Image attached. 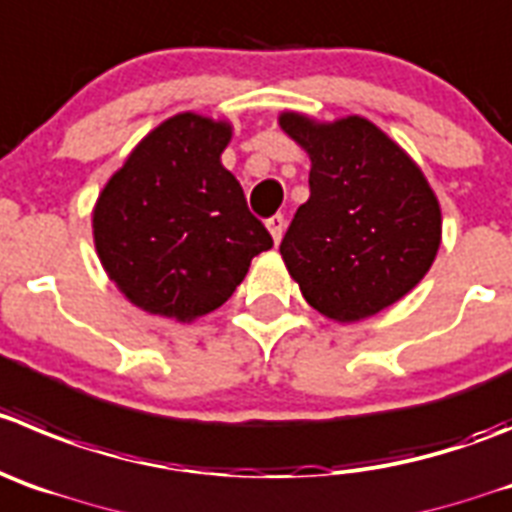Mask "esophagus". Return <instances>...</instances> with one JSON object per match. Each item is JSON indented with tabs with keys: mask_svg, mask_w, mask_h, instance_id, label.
Listing matches in <instances>:
<instances>
[{
	"mask_svg": "<svg viewBox=\"0 0 512 512\" xmlns=\"http://www.w3.org/2000/svg\"><path fill=\"white\" fill-rule=\"evenodd\" d=\"M267 229H270V234H272V242H275V245H280V240H283V232H285V217L283 214H275V217H270L267 219Z\"/></svg>",
	"mask_w": 512,
	"mask_h": 512,
	"instance_id": "1",
	"label": "esophagus"
}]
</instances>
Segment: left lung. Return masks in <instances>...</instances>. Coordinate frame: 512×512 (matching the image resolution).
<instances>
[{"label": "left lung", "mask_w": 512, "mask_h": 512, "mask_svg": "<svg viewBox=\"0 0 512 512\" xmlns=\"http://www.w3.org/2000/svg\"><path fill=\"white\" fill-rule=\"evenodd\" d=\"M310 156V197L280 245L303 298L331 321L356 323L417 288L442 242V212L412 156L361 116L315 121L280 113Z\"/></svg>", "instance_id": "8db88e82"}]
</instances>
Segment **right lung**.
<instances>
[{
    "instance_id": "add662e5",
    "label": "right lung",
    "mask_w": 512,
    "mask_h": 512,
    "mask_svg": "<svg viewBox=\"0 0 512 512\" xmlns=\"http://www.w3.org/2000/svg\"><path fill=\"white\" fill-rule=\"evenodd\" d=\"M229 138L227 121L176 113L141 138L100 191L95 252L136 308L197 321L227 303L252 257L272 247L222 166Z\"/></svg>"
}]
</instances>
